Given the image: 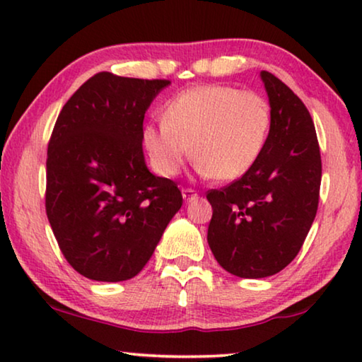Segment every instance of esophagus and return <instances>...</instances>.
Wrapping results in <instances>:
<instances>
[{
    "label": "esophagus",
    "mask_w": 362,
    "mask_h": 362,
    "mask_svg": "<svg viewBox=\"0 0 362 362\" xmlns=\"http://www.w3.org/2000/svg\"><path fill=\"white\" fill-rule=\"evenodd\" d=\"M182 197L185 202H190V199L198 198V193L193 188H182Z\"/></svg>",
    "instance_id": "esophagus-1"
}]
</instances>
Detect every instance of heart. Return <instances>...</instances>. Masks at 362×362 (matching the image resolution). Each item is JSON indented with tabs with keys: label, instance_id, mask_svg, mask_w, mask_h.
Returning a JSON list of instances; mask_svg holds the SVG:
<instances>
[{
	"label": "heart",
	"instance_id": "heart-1",
	"mask_svg": "<svg viewBox=\"0 0 362 362\" xmlns=\"http://www.w3.org/2000/svg\"><path fill=\"white\" fill-rule=\"evenodd\" d=\"M272 107L262 94L233 86H198L165 105L163 122L143 128L153 169L175 177L193 158L204 177L230 182L247 174L265 149Z\"/></svg>",
	"mask_w": 362,
	"mask_h": 362
}]
</instances>
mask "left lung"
Masks as SVG:
<instances>
[{
  "instance_id": "8db88e82",
  "label": "left lung",
  "mask_w": 362,
  "mask_h": 362,
  "mask_svg": "<svg viewBox=\"0 0 362 362\" xmlns=\"http://www.w3.org/2000/svg\"><path fill=\"white\" fill-rule=\"evenodd\" d=\"M272 128L255 165L229 185L208 190V244L239 278H267L289 265L319 208L322 159L307 107L281 79L262 71Z\"/></svg>"
}]
</instances>
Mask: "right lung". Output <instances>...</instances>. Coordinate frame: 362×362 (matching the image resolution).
<instances>
[{
  "label": "right lung",
  "mask_w": 362,
  "mask_h": 362,
  "mask_svg": "<svg viewBox=\"0 0 362 362\" xmlns=\"http://www.w3.org/2000/svg\"><path fill=\"white\" fill-rule=\"evenodd\" d=\"M167 79L102 71L63 105L47 149L45 209L62 253L83 276L141 272L183 199L143 156L144 113Z\"/></svg>",
  "instance_id": "1"
}]
</instances>
